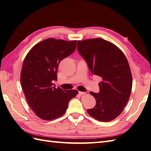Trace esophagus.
<instances>
[{
    "label": "esophagus",
    "mask_w": 151,
    "mask_h": 151,
    "mask_svg": "<svg viewBox=\"0 0 151 151\" xmlns=\"http://www.w3.org/2000/svg\"><path fill=\"white\" fill-rule=\"evenodd\" d=\"M79 94L80 95H84V94H86V93H85V92L79 91Z\"/></svg>",
    "instance_id": "1"
}]
</instances>
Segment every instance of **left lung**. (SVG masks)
Masks as SVG:
<instances>
[{"label": "left lung", "mask_w": 151, "mask_h": 151, "mask_svg": "<svg viewBox=\"0 0 151 151\" xmlns=\"http://www.w3.org/2000/svg\"><path fill=\"white\" fill-rule=\"evenodd\" d=\"M77 48L91 72L102 79L98 83L100 93H90L96 104L87 112L98 121H112L124 110L131 94L132 77L127 58L117 46L101 38L78 40Z\"/></svg>", "instance_id": "left-lung-1"}]
</instances>
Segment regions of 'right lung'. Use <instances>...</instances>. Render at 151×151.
<instances>
[{
  "instance_id": "add662e5",
  "label": "right lung",
  "mask_w": 151,
  "mask_h": 151,
  "mask_svg": "<svg viewBox=\"0 0 151 151\" xmlns=\"http://www.w3.org/2000/svg\"><path fill=\"white\" fill-rule=\"evenodd\" d=\"M76 40L48 38L33 46L24 58L21 72V85L29 106L45 121L65 113L69 101L77 90H63L53 83L57 81L60 62L75 51Z\"/></svg>"
}]
</instances>
